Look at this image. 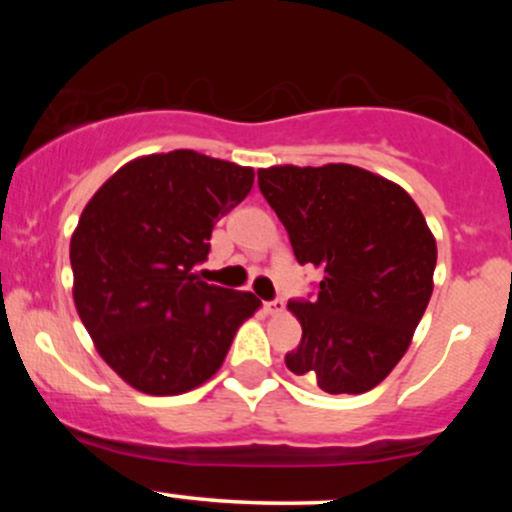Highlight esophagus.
I'll use <instances>...</instances> for the list:
<instances>
[{"mask_svg": "<svg viewBox=\"0 0 512 512\" xmlns=\"http://www.w3.org/2000/svg\"><path fill=\"white\" fill-rule=\"evenodd\" d=\"M264 310H267L269 315L284 313V301H281V298H276V301H267L264 303Z\"/></svg>", "mask_w": 512, "mask_h": 512, "instance_id": "esophagus-1", "label": "esophagus"}]
</instances>
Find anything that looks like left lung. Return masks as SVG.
I'll list each match as a JSON object with an SVG mask.
<instances>
[{"label":"left lung","mask_w":512,"mask_h":512,"mask_svg":"<svg viewBox=\"0 0 512 512\" xmlns=\"http://www.w3.org/2000/svg\"><path fill=\"white\" fill-rule=\"evenodd\" d=\"M301 264L322 272L313 301H291L303 327L286 368L330 392L361 395L407 354L433 293L436 238L397 182L349 163L257 170Z\"/></svg>","instance_id":"left-lung-1"}]
</instances>
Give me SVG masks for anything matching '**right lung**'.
I'll list each match as a JSON object with an SVG mask.
<instances>
[{
    "instance_id": "add662e5",
    "label": "right lung",
    "mask_w": 512,
    "mask_h": 512,
    "mask_svg": "<svg viewBox=\"0 0 512 512\" xmlns=\"http://www.w3.org/2000/svg\"><path fill=\"white\" fill-rule=\"evenodd\" d=\"M252 182V168L178 149L125 163L81 211L69 243L76 313L134 390L163 397L207 383L262 305L197 274L214 221Z\"/></svg>"
}]
</instances>
